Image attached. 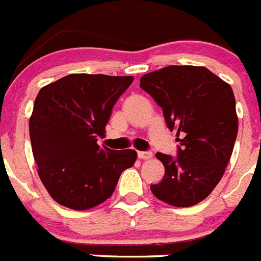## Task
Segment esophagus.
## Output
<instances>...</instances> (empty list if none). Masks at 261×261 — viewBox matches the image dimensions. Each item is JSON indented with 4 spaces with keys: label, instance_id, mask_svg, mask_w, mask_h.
Here are the masks:
<instances>
[{
    "label": "esophagus",
    "instance_id": "34e87169",
    "mask_svg": "<svg viewBox=\"0 0 261 261\" xmlns=\"http://www.w3.org/2000/svg\"><path fill=\"white\" fill-rule=\"evenodd\" d=\"M138 158L141 159H150L151 156H153V154L150 153V151H138Z\"/></svg>",
    "mask_w": 261,
    "mask_h": 261
}]
</instances>
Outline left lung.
Segmentation results:
<instances>
[{
	"instance_id": "8db88e82",
	"label": "left lung",
	"mask_w": 261,
	"mask_h": 261,
	"mask_svg": "<svg viewBox=\"0 0 261 261\" xmlns=\"http://www.w3.org/2000/svg\"><path fill=\"white\" fill-rule=\"evenodd\" d=\"M140 87L162 107L180 142L175 159L155 154L165 177L151 192L172 206L199 204L222 179L238 135L231 86L204 66L170 65L142 75Z\"/></svg>"
}]
</instances>
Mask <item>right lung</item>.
Instances as JSON below:
<instances>
[{
	"label": "right lung",
	"instance_id": "add662e5",
	"mask_svg": "<svg viewBox=\"0 0 261 261\" xmlns=\"http://www.w3.org/2000/svg\"><path fill=\"white\" fill-rule=\"evenodd\" d=\"M133 77L69 74L41 87L30 117V138L38 174L62 206L87 211L114 193L137 153L99 146L115 103Z\"/></svg>",
	"mask_w": 261,
	"mask_h": 261
}]
</instances>
